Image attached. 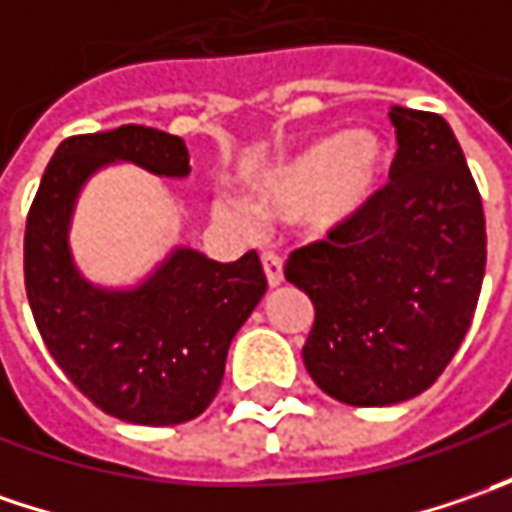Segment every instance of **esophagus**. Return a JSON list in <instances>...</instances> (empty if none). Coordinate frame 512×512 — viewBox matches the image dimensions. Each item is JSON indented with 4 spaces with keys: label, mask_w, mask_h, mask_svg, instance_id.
Segmentation results:
<instances>
[{
    "label": "esophagus",
    "mask_w": 512,
    "mask_h": 512,
    "mask_svg": "<svg viewBox=\"0 0 512 512\" xmlns=\"http://www.w3.org/2000/svg\"><path fill=\"white\" fill-rule=\"evenodd\" d=\"M262 265H265L267 285L279 287L285 282V267H282V259L276 253H262Z\"/></svg>",
    "instance_id": "1"
}]
</instances>
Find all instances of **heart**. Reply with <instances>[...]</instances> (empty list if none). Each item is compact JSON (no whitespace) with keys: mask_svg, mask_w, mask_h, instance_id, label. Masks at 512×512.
<instances>
[{"mask_svg":"<svg viewBox=\"0 0 512 512\" xmlns=\"http://www.w3.org/2000/svg\"><path fill=\"white\" fill-rule=\"evenodd\" d=\"M390 173V148L373 130L325 136L267 170L253 185V207L270 219H299L319 236H336L364 216L382 196ZM236 227H250L245 207H225Z\"/></svg>","mask_w":512,"mask_h":512,"instance_id":"obj_1","label":"heart"}]
</instances>
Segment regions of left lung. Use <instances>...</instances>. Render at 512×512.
<instances>
[{
  "label": "left lung",
  "mask_w": 512,
  "mask_h": 512,
  "mask_svg": "<svg viewBox=\"0 0 512 512\" xmlns=\"http://www.w3.org/2000/svg\"><path fill=\"white\" fill-rule=\"evenodd\" d=\"M390 122L399 150L376 205L285 265L316 310L307 373L356 407L407 402L442 376L487 265L482 196L450 125L399 105Z\"/></svg>",
  "instance_id": "8db88e82"
}]
</instances>
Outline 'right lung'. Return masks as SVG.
<instances>
[{"instance_id":"obj_1","label":"right lung","mask_w":512,"mask_h":512,"mask_svg":"<svg viewBox=\"0 0 512 512\" xmlns=\"http://www.w3.org/2000/svg\"><path fill=\"white\" fill-rule=\"evenodd\" d=\"M116 162L190 176L185 142L165 130L122 125L65 139L25 227L30 310L50 356L99 410L150 427L190 422L219 393L227 347L265 296V270L253 250L222 265L173 247L139 285L90 282L70 250L73 210L90 176Z\"/></svg>"}]
</instances>
